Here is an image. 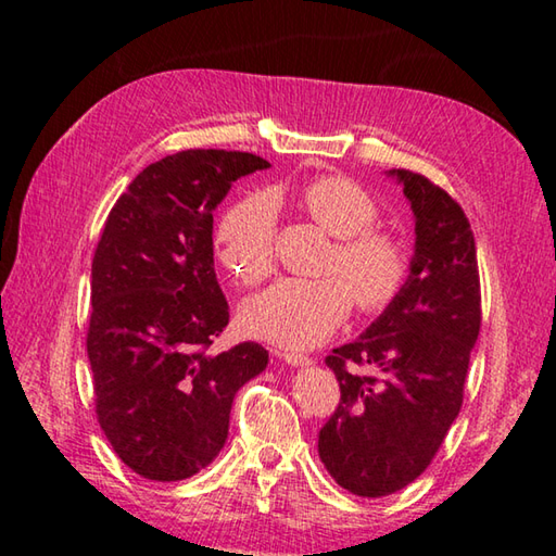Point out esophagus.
<instances>
[{
    "mask_svg": "<svg viewBox=\"0 0 556 556\" xmlns=\"http://www.w3.org/2000/svg\"><path fill=\"white\" fill-rule=\"evenodd\" d=\"M277 355H279L285 363H289V365H308V363H312V355H306V353L277 351Z\"/></svg>",
    "mask_w": 556,
    "mask_h": 556,
    "instance_id": "esophagus-1",
    "label": "esophagus"
}]
</instances>
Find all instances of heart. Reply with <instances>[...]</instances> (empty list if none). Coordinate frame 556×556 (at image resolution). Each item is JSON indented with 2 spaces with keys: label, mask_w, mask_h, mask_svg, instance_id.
Segmentation results:
<instances>
[{
  "label": "heart",
  "mask_w": 556,
  "mask_h": 556,
  "mask_svg": "<svg viewBox=\"0 0 556 556\" xmlns=\"http://www.w3.org/2000/svg\"><path fill=\"white\" fill-rule=\"evenodd\" d=\"M299 205L336 238L324 279L285 277L242 306L244 331L262 341L304 348L326 341L351 314H378L400 294L409 271L404 242L378 228L380 205L353 178L318 176L299 193ZM277 203L267 191L235 201L215 228L218 260L240 285H257L275 267Z\"/></svg>",
  "instance_id": "heart-1"
}]
</instances>
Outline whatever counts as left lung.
<instances>
[{
  "mask_svg": "<svg viewBox=\"0 0 556 556\" xmlns=\"http://www.w3.org/2000/svg\"><path fill=\"white\" fill-rule=\"evenodd\" d=\"M392 174L417 218L412 271L368 331L326 355L341 400L318 431L328 473L363 497L390 495L425 473L464 404L481 331V277L464 208L427 176Z\"/></svg>",
  "mask_w": 556,
  "mask_h": 556,
  "instance_id": "1",
  "label": "left lung"
}]
</instances>
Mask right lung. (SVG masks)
<instances>
[{"mask_svg":"<svg viewBox=\"0 0 556 556\" xmlns=\"http://www.w3.org/2000/svg\"><path fill=\"white\" fill-rule=\"evenodd\" d=\"M265 159L188 149L149 164L92 257L88 357L110 446L149 481H184L220 454L232 397L267 368L260 343L218 355L228 301L213 267V208Z\"/></svg>","mask_w":556,"mask_h":556,"instance_id":"add662e5","label":"right lung"}]
</instances>
